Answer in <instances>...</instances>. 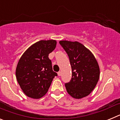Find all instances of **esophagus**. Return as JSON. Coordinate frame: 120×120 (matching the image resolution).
<instances>
[{
    "label": "esophagus",
    "mask_w": 120,
    "mask_h": 120,
    "mask_svg": "<svg viewBox=\"0 0 120 120\" xmlns=\"http://www.w3.org/2000/svg\"><path fill=\"white\" fill-rule=\"evenodd\" d=\"M61 75H62V72H61V71H59V72H58V76H61Z\"/></svg>",
    "instance_id": "1"
}]
</instances>
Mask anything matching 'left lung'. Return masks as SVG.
Listing matches in <instances>:
<instances>
[{
	"mask_svg": "<svg viewBox=\"0 0 120 120\" xmlns=\"http://www.w3.org/2000/svg\"><path fill=\"white\" fill-rule=\"evenodd\" d=\"M69 57L72 70L70 81L65 83L67 91L77 99L88 96L98 81L100 68L93 54L77 41H60Z\"/></svg>",
	"mask_w": 120,
	"mask_h": 120,
	"instance_id": "left-lung-1",
	"label": "left lung"
}]
</instances>
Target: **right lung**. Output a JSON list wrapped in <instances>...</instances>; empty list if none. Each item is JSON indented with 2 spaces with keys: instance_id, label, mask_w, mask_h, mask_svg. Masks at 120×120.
<instances>
[{
  "instance_id": "obj_1",
  "label": "right lung",
  "mask_w": 120,
  "mask_h": 120,
  "mask_svg": "<svg viewBox=\"0 0 120 120\" xmlns=\"http://www.w3.org/2000/svg\"><path fill=\"white\" fill-rule=\"evenodd\" d=\"M56 45V41L53 40L39 41L29 47L19 59L16 78L27 97L35 99L43 97L55 76H58L49 58Z\"/></svg>"
}]
</instances>
